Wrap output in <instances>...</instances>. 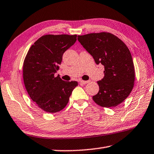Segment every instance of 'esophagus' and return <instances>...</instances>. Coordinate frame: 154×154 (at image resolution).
<instances>
[{
  "label": "esophagus",
  "mask_w": 154,
  "mask_h": 154,
  "mask_svg": "<svg viewBox=\"0 0 154 154\" xmlns=\"http://www.w3.org/2000/svg\"><path fill=\"white\" fill-rule=\"evenodd\" d=\"M80 83L81 84H86L88 82H89V81H84V80H81L80 81Z\"/></svg>",
  "instance_id": "obj_1"
}]
</instances>
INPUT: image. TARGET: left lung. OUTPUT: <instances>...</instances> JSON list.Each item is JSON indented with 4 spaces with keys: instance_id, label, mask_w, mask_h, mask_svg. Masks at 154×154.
Returning <instances> with one entry per match:
<instances>
[{
    "instance_id": "8db88e82",
    "label": "left lung",
    "mask_w": 154,
    "mask_h": 154,
    "mask_svg": "<svg viewBox=\"0 0 154 154\" xmlns=\"http://www.w3.org/2000/svg\"><path fill=\"white\" fill-rule=\"evenodd\" d=\"M77 39L96 64L105 66V76L97 82L99 91L93 100L103 107L118 106L129 96L134 84V66L128 47L106 32L78 35Z\"/></svg>"
}]
</instances>
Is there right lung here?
<instances>
[{
    "instance_id": "right-lung-1",
    "label": "right lung",
    "mask_w": 154,
    "mask_h": 154,
    "mask_svg": "<svg viewBox=\"0 0 154 154\" xmlns=\"http://www.w3.org/2000/svg\"><path fill=\"white\" fill-rule=\"evenodd\" d=\"M77 40V35H45L30 47L23 64V79L31 99L48 113H56L69 103L75 81L65 82L54 76L62 55Z\"/></svg>"
}]
</instances>
